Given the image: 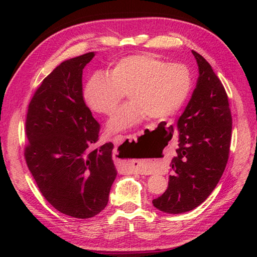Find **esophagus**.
<instances>
[{
	"instance_id": "obj_1",
	"label": "esophagus",
	"mask_w": 257,
	"mask_h": 257,
	"mask_svg": "<svg viewBox=\"0 0 257 257\" xmlns=\"http://www.w3.org/2000/svg\"><path fill=\"white\" fill-rule=\"evenodd\" d=\"M113 144L116 146H119L120 144H122L123 141H129V143H132V141H137V134H134V135H128V136H121V135H118L116 137L112 138ZM128 170L135 173V172H141L140 171V166H139V162L137 160H134L132 165L128 167Z\"/></svg>"
}]
</instances>
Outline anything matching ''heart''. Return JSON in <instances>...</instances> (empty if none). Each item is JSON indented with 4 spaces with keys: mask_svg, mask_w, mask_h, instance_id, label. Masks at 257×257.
<instances>
[{
    "mask_svg": "<svg viewBox=\"0 0 257 257\" xmlns=\"http://www.w3.org/2000/svg\"><path fill=\"white\" fill-rule=\"evenodd\" d=\"M191 87L192 76L185 65L167 63L152 54H139L119 59L109 75H92L85 86L84 97L92 110L112 116L128 92L132 100L109 122V130L120 132L147 116L162 119L176 113L187 100Z\"/></svg>",
    "mask_w": 257,
    "mask_h": 257,
    "instance_id": "1",
    "label": "heart"
}]
</instances>
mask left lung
<instances>
[{"label":"left lung","instance_id":"left-lung-1","mask_svg":"<svg viewBox=\"0 0 257 257\" xmlns=\"http://www.w3.org/2000/svg\"><path fill=\"white\" fill-rule=\"evenodd\" d=\"M199 78L178 120L179 148L171 161L169 188L152 203L179 214L199 206L219 183L230 155L232 114L227 94L211 65L192 51Z\"/></svg>","mask_w":257,"mask_h":257}]
</instances>
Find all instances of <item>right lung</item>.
<instances>
[{
    "label": "right lung",
    "mask_w": 257,
    "mask_h": 257,
    "mask_svg": "<svg viewBox=\"0 0 257 257\" xmlns=\"http://www.w3.org/2000/svg\"><path fill=\"white\" fill-rule=\"evenodd\" d=\"M94 52L63 62L44 78L27 108L24 157L47 202L89 219L105 209L117 176L111 143L94 148L100 124L83 94V69Z\"/></svg>",
    "instance_id": "add662e5"
}]
</instances>
